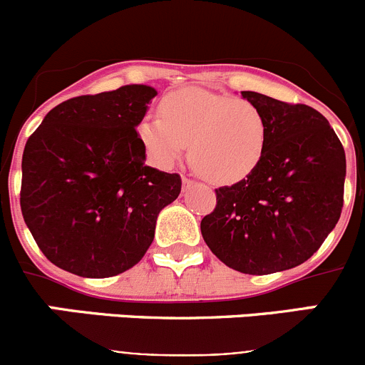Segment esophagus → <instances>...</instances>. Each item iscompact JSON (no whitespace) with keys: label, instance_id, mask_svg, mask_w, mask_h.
<instances>
[{"label":"esophagus","instance_id":"1","mask_svg":"<svg viewBox=\"0 0 365 365\" xmlns=\"http://www.w3.org/2000/svg\"><path fill=\"white\" fill-rule=\"evenodd\" d=\"M182 183H183V189H189V187L194 185V180L192 178H187V176H183Z\"/></svg>","mask_w":365,"mask_h":365}]
</instances>
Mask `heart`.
<instances>
[{
  "mask_svg": "<svg viewBox=\"0 0 365 365\" xmlns=\"http://www.w3.org/2000/svg\"><path fill=\"white\" fill-rule=\"evenodd\" d=\"M160 113L143 118L138 128L150 159L160 168H171L189 145L190 164L201 176L235 183L263 159L268 123L252 102L192 86L165 95Z\"/></svg>",
  "mask_w": 365,
  "mask_h": 365,
  "instance_id": "b5f03b06",
  "label": "heart"
}]
</instances>
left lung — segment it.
Wrapping results in <instances>:
<instances>
[{
  "instance_id": "1",
  "label": "left lung",
  "mask_w": 365,
  "mask_h": 365,
  "mask_svg": "<svg viewBox=\"0 0 365 365\" xmlns=\"http://www.w3.org/2000/svg\"><path fill=\"white\" fill-rule=\"evenodd\" d=\"M267 118L259 165L215 189V210L201 220L210 251L249 275L289 270L312 256L341 217L346 155L329 120L305 104L242 91Z\"/></svg>"
}]
</instances>
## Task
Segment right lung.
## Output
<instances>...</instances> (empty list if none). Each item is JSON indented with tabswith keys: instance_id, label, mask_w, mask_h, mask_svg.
Instances as JSON below:
<instances>
[{
	"instance_id": "add662e5",
	"label": "right lung",
	"mask_w": 365,
	"mask_h": 365,
	"mask_svg": "<svg viewBox=\"0 0 365 365\" xmlns=\"http://www.w3.org/2000/svg\"><path fill=\"white\" fill-rule=\"evenodd\" d=\"M157 91L128 84L51 109L23 153L21 210L43 256L104 279L141 261L182 178L145 164L138 125Z\"/></svg>"
}]
</instances>
